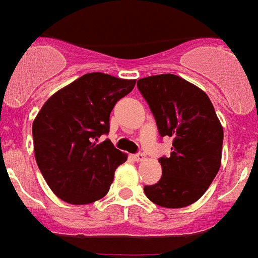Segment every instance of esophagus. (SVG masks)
<instances>
[{
	"label": "esophagus",
	"instance_id": "esophagus-1",
	"mask_svg": "<svg viewBox=\"0 0 258 258\" xmlns=\"http://www.w3.org/2000/svg\"><path fill=\"white\" fill-rule=\"evenodd\" d=\"M133 160H135V161H137V162L144 161V160H145V154H142V153L133 154Z\"/></svg>",
	"mask_w": 258,
	"mask_h": 258
}]
</instances>
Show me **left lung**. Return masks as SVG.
Segmentation results:
<instances>
[{
	"label": "left lung",
	"instance_id": "8db88e82",
	"mask_svg": "<svg viewBox=\"0 0 258 258\" xmlns=\"http://www.w3.org/2000/svg\"><path fill=\"white\" fill-rule=\"evenodd\" d=\"M161 137H172V153L161 157L162 176L144 186L146 197L164 208H184L207 191L221 165L222 131L209 97L174 74L137 81Z\"/></svg>",
	"mask_w": 258,
	"mask_h": 258
}]
</instances>
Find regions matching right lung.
Segmentation results:
<instances>
[{
  "label": "right lung",
  "instance_id": "obj_1",
  "mask_svg": "<svg viewBox=\"0 0 258 258\" xmlns=\"http://www.w3.org/2000/svg\"><path fill=\"white\" fill-rule=\"evenodd\" d=\"M136 80L88 73L58 90L33 122L34 156L53 193L74 205L94 203L109 191L114 170L126 154L110 140L109 117Z\"/></svg>",
  "mask_w": 258,
  "mask_h": 258
}]
</instances>
